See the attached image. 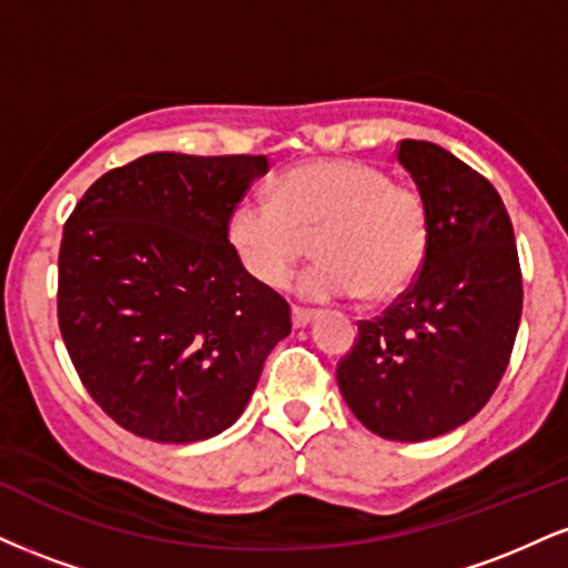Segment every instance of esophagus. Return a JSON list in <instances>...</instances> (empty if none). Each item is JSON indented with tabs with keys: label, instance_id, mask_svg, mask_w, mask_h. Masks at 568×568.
<instances>
[{
	"label": "esophagus",
	"instance_id": "obj_1",
	"mask_svg": "<svg viewBox=\"0 0 568 568\" xmlns=\"http://www.w3.org/2000/svg\"><path fill=\"white\" fill-rule=\"evenodd\" d=\"M291 321H293V328H306V325L315 321V315H312L310 310H302V306H293Z\"/></svg>",
	"mask_w": 568,
	"mask_h": 568
}]
</instances>
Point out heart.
I'll list each match as a JSON object with an SVG mask.
<instances>
[{
  "mask_svg": "<svg viewBox=\"0 0 568 568\" xmlns=\"http://www.w3.org/2000/svg\"><path fill=\"white\" fill-rule=\"evenodd\" d=\"M315 233L321 262L293 285L304 302H389L425 264L429 216L419 189L384 168L321 160L280 175L275 200L247 194L226 221L240 266L264 288H283Z\"/></svg>",
  "mask_w": 568,
  "mask_h": 568,
  "instance_id": "b5f03b06",
  "label": "heart"
}]
</instances>
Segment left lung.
Segmentation results:
<instances>
[{"mask_svg": "<svg viewBox=\"0 0 568 568\" xmlns=\"http://www.w3.org/2000/svg\"><path fill=\"white\" fill-rule=\"evenodd\" d=\"M429 216L419 275L357 323L336 382L352 414L387 440H429L470 422L510 363L520 310L518 247L499 192L429 141H400Z\"/></svg>", "mask_w": 568, "mask_h": 568, "instance_id": "obj_1", "label": "left lung"}]
</instances>
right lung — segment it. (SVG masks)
<instances>
[{
	"label": "right lung",
	"instance_id": "right-lung-1",
	"mask_svg": "<svg viewBox=\"0 0 568 568\" xmlns=\"http://www.w3.org/2000/svg\"><path fill=\"white\" fill-rule=\"evenodd\" d=\"M270 160L154 152L103 173L63 224L58 325L90 397L158 443L243 414L291 306L247 277L226 221Z\"/></svg>",
	"mask_w": 568,
	"mask_h": 568
}]
</instances>
